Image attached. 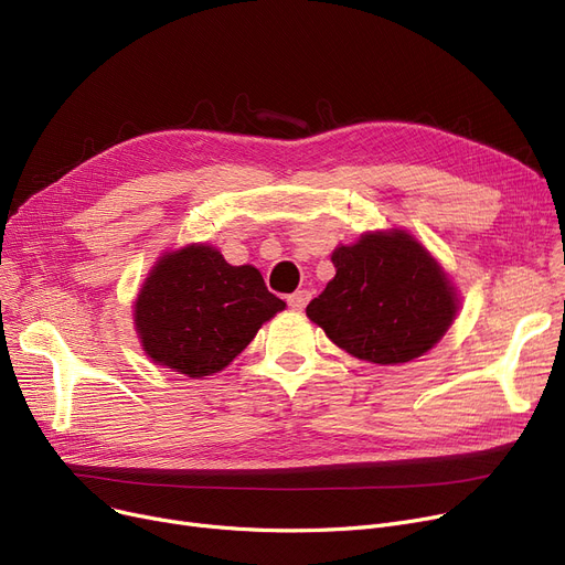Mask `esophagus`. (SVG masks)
<instances>
[{
    "instance_id": "34e87169",
    "label": "esophagus",
    "mask_w": 565,
    "mask_h": 565,
    "mask_svg": "<svg viewBox=\"0 0 565 565\" xmlns=\"http://www.w3.org/2000/svg\"><path fill=\"white\" fill-rule=\"evenodd\" d=\"M311 298V290H295L292 295H288V307L295 311H302L307 307Z\"/></svg>"
}]
</instances>
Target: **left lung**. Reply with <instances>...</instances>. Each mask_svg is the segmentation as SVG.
I'll return each mask as SVG.
<instances>
[{"instance_id": "1", "label": "left lung", "mask_w": 565, "mask_h": 565, "mask_svg": "<svg viewBox=\"0 0 565 565\" xmlns=\"http://www.w3.org/2000/svg\"><path fill=\"white\" fill-rule=\"evenodd\" d=\"M334 279L307 316L348 354L380 366L422 358L447 334L458 290L437 258L405 228L366 231L332 252Z\"/></svg>"}]
</instances>
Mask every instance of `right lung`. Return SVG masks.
<instances>
[{
    "label": "right lung",
    "instance_id": "right-lung-1",
    "mask_svg": "<svg viewBox=\"0 0 565 565\" xmlns=\"http://www.w3.org/2000/svg\"><path fill=\"white\" fill-rule=\"evenodd\" d=\"M284 307L254 265H231L194 243L156 260L132 318L146 358L199 380L226 369Z\"/></svg>",
    "mask_w": 565,
    "mask_h": 565
}]
</instances>
